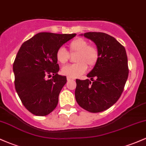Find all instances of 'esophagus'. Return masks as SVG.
I'll list each match as a JSON object with an SVG mask.
<instances>
[{"mask_svg": "<svg viewBox=\"0 0 146 146\" xmlns=\"http://www.w3.org/2000/svg\"><path fill=\"white\" fill-rule=\"evenodd\" d=\"M74 80V79H73V78H68V77H67V81H73V80Z\"/></svg>", "mask_w": 146, "mask_h": 146, "instance_id": "1", "label": "esophagus"}]
</instances>
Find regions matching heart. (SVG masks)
Instances as JSON below:
<instances>
[{"mask_svg": "<svg viewBox=\"0 0 146 146\" xmlns=\"http://www.w3.org/2000/svg\"><path fill=\"white\" fill-rule=\"evenodd\" d=\"M70 53H76L75 64L67 65L62 68V74L71 78H76L83 75L89 68L94 66L99 59V51L96 46L88 44V42L82 38H78L68 44ZM56 60L64 64L69 59V53L64 48L60 47L56 51Z\"/></svg>", "mask_w": 146, "mask_h": 146, "instance_id": "heart-1", "label": "heart"}]
</instances>
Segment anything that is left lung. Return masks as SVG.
I'll return each instance as SVG.
<instances>
[{"label":"left lung","mask_w":146,"mask_h":146,"mask_svg":"<svg viewBox=\"0 0 146 146\" xmlns=\"http://www.w3.org/2000/svg\"><path fill=\"white\" fill-rule=\"evenodd\" d=\"M81 36L95 42L99 59L87 75L91 81L76 80L75 100L87 111L100 113L115 104L123 92L129 72L126 51L115 38L105 33L87 32Z\"/></svg>","instance_id":"left-lung-1"}]
</instances>
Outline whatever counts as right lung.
<instances>
[{"label": "right lung", "mask_w": 146, "mask_h": 146, "mask_svg": "<svg viewBox=\"0 0 146 146\" xmlns=\"http://www.w3.org/2000/svg\"><path fill=\"white\" fill-rule=\"evenodd\" d=\"M76 36L42 32L21 45L14 64L15 88L24 106L37 116H45L56 108L58 97L66 82L60 70L56 51ZM53 77L46 80V76Z\"/></svg>", "instance_id": "obj_1"}]
</instances>
